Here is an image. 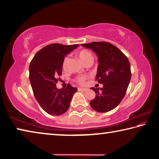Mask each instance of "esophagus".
Wrapping results in <instances>:
<instances>
[{"instance_id":"1","label":"esophagus","mask_w":159,"mask_h":159,"mask_svg":"<svg viewBox=\"0 0 159 159\" xmlns=\"http://www.w3.org/2000/svg\"><path fill=\"white\" fill-rule=\"evenodd\" d=\"M78 90H79V91H83V92H85V91H86L88 89H87V88H78Z\"/></svg>"}]
</instances>
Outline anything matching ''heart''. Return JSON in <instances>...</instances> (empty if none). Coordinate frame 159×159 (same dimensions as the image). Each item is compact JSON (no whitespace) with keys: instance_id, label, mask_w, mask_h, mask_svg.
Segmentation results:
<instances>
[{"instance_id":"1","label":"heart","mask_w":159,"mask_h":159,"mask_svg":"<svg viewBox=\"0 0 159 159\" xmlns=\"http://www.w3.org/2000/svg\"><path fill=\"white\" fill-rule=\"evenodd\" d=\"M79 57L80 60H81V61L83 64H84L85 61H87L88 60H91V59H93L92 54H91L89 51L85 50H83L80 51V52H79ZM68 61H69L68 57H66L64 59L63 64H62V66L64 69L66 68L67 64H68ZM85 77H83V76L79 77L76 79V81L79 83H80V84H83V83H85Z\"/></svg>"}]
</instances>
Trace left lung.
<instances>
[{
  "label": "left lung",
  "mask_w": 159,
  "mask_h": 159,
  "mask_svg": "<svg viewBox=\"0 0 159 159\" xmlns=\"http://www.w3.org/2000/svg\"><path fill=\"white\" fill-rule=\"evenodd\" d=\"M92 50L98 57L96 78L102 88H91L96 93L90 104L95 111L107 112L116 108L124 98L131 79L130 64L126 56L114 45L107 42L81 44Z\"/></svg>",
  "instance_id": "obj_1"
}]
</instances>
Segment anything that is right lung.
Segmentation results:
<instances>
[{"label": "right lung", "instance_id": "add662e5", "mask_svg": "<svg viewBox=\"0 0 159 159\" xmlns=\"http://www.w3.org/2000/svg\"><path fill=\"white\" fill-rule=\"evenodd\" d=\"M79 46V44L48 45L35 55L29 65V80L35 98L42 109L50 115L65 113L78 90L70 85L65 89H58L56 83L62 71L64 57Z\"/></svg>", "mask_w": 159, "mask_h": 159}]
</instances>
